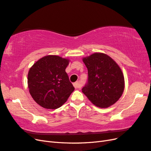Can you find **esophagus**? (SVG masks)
Wrapping results in <instances>:
<instances>
[{"instance_id": "obj_1", "label": "esophagus", "mask_w": 151, "mask_h": 151, "mask_svg": "<svg viewBox=\"0 0 151 151\" xmlns=\"http://www.w3.org/2000/svg\"><path fill=\"white\" fill-rule=\"evenodd\" d=\"M73 85H74V86L76 89H77V88H81V86L80 84V83L79 82H76L74 83V84H73Z\"/></svg>"}]
</instances>
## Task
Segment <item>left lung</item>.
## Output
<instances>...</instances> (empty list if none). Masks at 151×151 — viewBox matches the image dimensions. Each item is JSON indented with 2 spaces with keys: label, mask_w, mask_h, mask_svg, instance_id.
I'll list each match as a JSON object with an SVG mask.
<instances>
[{
  "label": "left lung",
  "mask_w": 151,
  "mask_h": 151,
  "mask_svg": "<svg viewBox=\"0 0 151 151\" xmlns=\"http://www.w3.org/2000/svg\"><path fill=\"white\" fill-rule=\"evenodd\" d=\"M83 61L88 68V82L82 92L98 107L114 104L124 89V77L119 66L102 52L84 57Z\"/></svg>",
  "instance_id": "1"
}]
</instances>
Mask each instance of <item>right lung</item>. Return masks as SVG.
Instances as JSON below:
<instances>
[{
	"instance_id": "1",
	"label": "right lung",
	"mask_w": 151,
	"mask_h": 151,
	"mask_svg": "<svg viewBox=\"0 0 151 151\" xmlns=\"http://www.w3.org/2000/svg\"><path fill=\"white\" fill-rule=\"evenodd\" d=\"M70 60L47 55L34 63L28 73V88L35 102L47 109H56L66 102L74 87L65 69Z\"/></svg>"
}]
</instances>
